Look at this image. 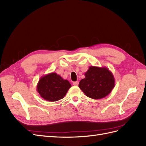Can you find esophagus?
<instances>
[{
    "mask_svg": "<svg viewBox=\"0 0 146 146\" xmlns=\"http://www.w3.org/2000/svg\"><path fill=\"white\" fill-rule=\"evenodd\" d=\"M73 85H76V86H77V85H79V82H78V81L74 82H73Z\"/></svg>",
    "mask_w": 146,
    "mask_h": 146,
    "instance_id": "1",
    "label": "esophagus"
}]
</instances>
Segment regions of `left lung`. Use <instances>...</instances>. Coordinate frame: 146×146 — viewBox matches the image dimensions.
Wrapping results in <instances>:
<instances>
[{"mask_svg":"<svg viewBox=\"0 0 146 146\" xmlns=\"http://www.w3.org/2000/svg\"><path fill=\"white\" fill-rule=\"evenodd\" d=\"M115 82L113 74L107 67L90 66L79 87L88 97L98 100L111 93Z\"/></svg>","mask_w":146,"mask_h":146,"instance_id":"obj_1","label":"left lung"}]
</instances>
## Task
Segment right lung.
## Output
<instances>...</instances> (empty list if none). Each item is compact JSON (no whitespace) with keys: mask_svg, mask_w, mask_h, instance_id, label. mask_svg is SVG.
<instances>
[{"mask_svg":"<svg viewBox=\"0 0 146 146\" xmlns=\"http://www.w3.org/2000/svg\"><path fill=\"white\" fill-rule=\"evenodd\" d=\"M71 84L56 72L42 76L37 84L36 90L41 98L49 102H56L64 97Z\"/></svg>","mask_w":146,"mask_h":146,"instance_id":"add662e5","label":"right lung"}]
</instances>
